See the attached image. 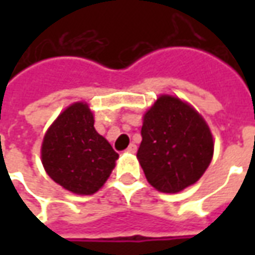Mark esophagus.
I'll return each instance as SVG.
<instances>
[{
    "instance_id": "34e87169",
    "label": "esophagus",
    "mask_w": 255,
    "mask_h": 255,
    "mask_svg": "<svg viewBox=\"0 0 255 255\" xmlns=\"http://www.w3.org/2000/svg\"><path fill=\"white\" fill-rule=\"evenodd\" d=\"M126 151H127V153H135V151H136V144L131 143L129 146H128Z\"/></svg>"
}]
</instances>
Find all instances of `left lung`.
<instances>
[{
  "instance_id": "left-lung-1",
  "label": "left lung",
  "mask_w": 255,
  "mask_h": 255,
  "mask_svg": "<svg viewBox=\"0 0 255 255\" xmlns=\"http://www.w3.org/2000/svg\"><path fill=\"white\" fill-rule=\"evenodd\" d=\"M139 164L147 182L175 194L198 182L213 157V136L203 117L177 97L160 95L144 113Z\"/></svg>"
}]
</instances>
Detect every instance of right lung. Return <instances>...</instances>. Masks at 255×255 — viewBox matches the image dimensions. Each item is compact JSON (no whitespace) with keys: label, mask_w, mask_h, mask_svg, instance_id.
Wrapping results in <instances>:
<instances>
[{"label":"right lung","mask_w":255,"mask_h":255,"mask_svg":"<svg viewBox=\"0 0 255 255\" xmlns=\"http://www.w3.org/2000/svg\"><path fill=\"white\" fill-rule=\"evenodd\" d=\"M41 157L54 182L78 195L100 190L111 176L119 154L95 131L86 102H75L60 113L45 133Z\"/></svg>","instance_id":"1"}]
</instances>
